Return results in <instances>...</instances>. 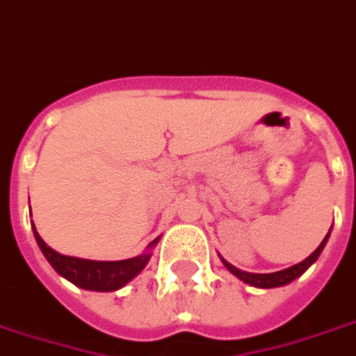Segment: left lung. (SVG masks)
I'll return each instance as SVG.
<instances>
[{"mask_svg":"<svg viewBox=\"0 0 356 356\" xmlns=\"http://www.w3.org/2000/svg\"><path fill=\"white\" fill-rule=\"evenodd\" d=\"M328 236H330V232L326 234L325 239L321 241V245H318L317 249L307 257L305 260H302V262H298V264L291 266V268H286V270H281V272H273V273H249V272H241V270H238L236 266L228 264L222 257H220V260H222V264L230 270L234 275L238 279H241L243 283H247V285L251 286H259V289H275V286H283V285H289V283H292L294 279L300 277L302 273L309 268V266L315 262V260L318 259V254L323 252V249H325L326 241H328Z\"/></svg>","mask_w":356,"mask_h":356,"instance_id":"obj_1","label":"left lung"}]
</instances>
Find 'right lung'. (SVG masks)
<instances>
[{
    "label": "right lung",
    "mask_w": 356,
    "mask_h": 356,
    "mask_svg": "<svg viewBox=\"0 0 356 356\" xmlns=\"http://www.w3.org/2000/svg\"><path fill=\"white\" fill-rule=\"evenodd\" d=\"M33 228V236L38 241L39 249L43 251L44 259L49 260V264L56 270L62 277L71 281L73 285L86 289V291L96 292H111L122 289L126 283H130L131 279L136 277L141 270H143L147 262L151 260V252L147 251L139 257L126 260H115V262H102V260H86L77 259V257H65L60 254L49 245L44 243L43 238L39 236L35 226ZM158 239H152L151 245L147 249H152L158 243Z\"/></svg>",
    "instance_id": "add662e5"
}]
</instances>
